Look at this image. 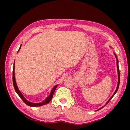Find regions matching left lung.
<instances>
[{"instance_id":"8db88e82","label":"left lung","mask_w":130,"mask_h":130,"mask_svg":"<svg viewBox=\"0 0 130 130\" xmlns=\"http://www.w3.org/2000/svg\"><path fill=\"white\" fill-rule=\"evenodd\" d=\"M110 47H111V46H110ZM115 54V53H114ZM115 57H116V60H117V72H118V84H117V88H116V90H115V93H113V95H112V96L109 98V99L107 101V103H106V104H105V105H104V106H103V107H101V108H100L99 109H97V110H96L95 111H99V110H100V109H101V108H103L104 107H105V106L107 105L108 103V102L111 100V99H112V98L114 96V95H115L116 94V93L117 92V91H118V88H119V84H120V72H119V65H118V58H117V56H116V55L115 54Z\"/></svg>"}]
</instances>
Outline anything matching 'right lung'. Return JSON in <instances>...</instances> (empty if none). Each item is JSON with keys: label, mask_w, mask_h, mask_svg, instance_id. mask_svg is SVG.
Returning <instances> with one entry per match:
<instances>
[{"label": "right lung", "mask_w": 130, "mask_h": 130, "mask_svg": "<svg viewBox=\"0 0 130 130\" xmlns=\"http://www.w3.org/2000/svg\"><path fill=\"white\" fill-rule=\"evenodd\" d=\"M21 46L22 45H21L20 47H19V49L17 53H18V52L19 51V50L21 49ZM14 62L15 61H14V63H13V76H12V79H13V86H14V89L15 90V92H16V93H17L18 95L19 96V97H20L21 99H22V100L24 101V103L26 104L27 105H28L29 106H31V107H38V106H43V105H46L47 104L49 103V102L52 100V98H53V94L55 92V89H56L57 87V85H56L55 87L52 89V90H51V92L49 94V95L47 97L46 99L43 101L42 102H41V103H31V102L27 101L25 98H24V95H23V94L21 93V92L19 90V89H18V86L17 85V83H16V81H15V75H14Z\"/></svg>", "instance_id": "obj_1"}]
</instances>
